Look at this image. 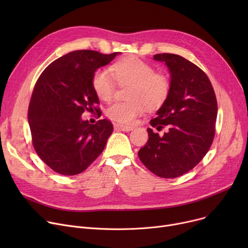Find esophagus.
<instances>
[{
	"label": "esophagus",
	"instance_id": "obj_1",
	"mask_svg": "<svg viewBox=\"0 0 248 248\" xmlns=\"http://www.w3.org/2000/svg\"><path fill=\"white\" fill-rule=\"evenodd\" d=\"M114 128L116 131H124V132H129L134 128L133 125H125V124H115Z\"/></svg>",
	"mask_w": 248,
	"mask_h": 248
}]
</instances>
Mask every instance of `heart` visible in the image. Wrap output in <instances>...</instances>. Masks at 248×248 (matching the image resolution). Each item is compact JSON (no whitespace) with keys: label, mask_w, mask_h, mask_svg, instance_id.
Masks as SVG:
<instances>
[{"label":"heart","mask_w":248,"mask_h":248,"mask_svg":"<svg viewBox=\"0 0 248 248\" xmlns=\"http://www.w3.org/2000/svg\"><path fill=\"white\" fill-rule=\"evenodd\" d=\"M110 72L111 74L104 69L97 70L93 78V85L95 93L103 101H109L114 94L113 78L121 85H132L128 95L131 101L114 102L108 108V116L117 123H133L146 108H160L170 93L169 77L155 73L152 65L138 57H126L116 62L110 67Z\"/></svg>","instance_id":"obj_1"}]
</instances>
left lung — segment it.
<instances>
[{"instance_id": "8db88e82", "label": "left lung", "mask_w": 248, "mask_h": 248, "mask_svg": "<svg viewBox=\"0 0 248 248\" xmlns=\"http://www.w3.org/2000/svg\"><path fill=\"white\" fill-rule=\"evenodd\" d=\"M171 77L166 101L148 128L149 140L139 158L149 170L162 178H176L189 172L209 151L215 135L217 101L207 75L194 63L176 54H155Z\"/></svg>"}]
</instances>
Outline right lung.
<instances>
[{"mask_svg":"<svg viewBox=\"0 0 248 248\" xmlns=\"http://www.w3.org/2000/svg\"><path fill=\"white\" fill-rule=\"evenodd\" d=\"M120 52L101 54L77 50L52 62L38 78L29 104L33 146L56 173L80 174L102 153L113 126L108 120L83 121L85 110L98 111L93 78Z\"/></svg>","mask_w":248,"mask_h":248,"instance_id":"obj_1","label":"right lung"}]
</instances>
